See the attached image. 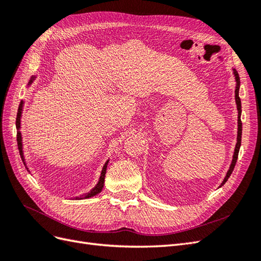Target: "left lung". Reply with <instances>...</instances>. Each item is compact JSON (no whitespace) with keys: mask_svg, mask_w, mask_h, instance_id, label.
Returning a JSON list of instances; mask_svg holds the SVG:
<instances>
[{"mask_svg":"<svg viewBox=\"0 0 261 261\" xmlns=\"http://www.w3.org/2000/svg\"><path fill=\"white\" fill-rule=\"evenodd\" d=\"M233 74L235 76V82H236V87H235V102H236V108H238V111H239V116H238V143H236L235 146V150H234V154H233V159H232V163L230 165V169H228L226 175L223 179L222 183H221L220 187L223 186L226 180L228 179V177L231 176L232 172L235 168V164L236 161H238V156H239V151H240V147H241V143H242V121H241V114H242V103H241V99L239 96V91H240V76L239 73L236 72V69L233 68Z\"/></svg>","mask_w":261,"mask_h":261,"instance_id":"obj_1","label":"left lung"}]
</instances>
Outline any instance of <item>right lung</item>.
<instances>
[{"mask_svg": "<svg viewBox=\"0 0 261 261\" xmlns=\"http://www.w3.org/2000/svg\"><path fill=\"white\" fill-rule=\"evenodd\" d=\"M36 80V76H33L30 78V81L28 83V87L34 83V81ZM22 107H23V101L20 102L19 105V108H18V112H17V117H16V129H17V146H18V150H19V154H20V158L21 160L23 162V164H25V167L27 169L28 172H30L28 170V167L27 164L25 162V156H23V151H22V138H21V133H20V120H21V113H22ZM108 163H109V160L105 163L103 168H102V171H101V174H100V177H99V180L97 185L94 186L91 191L89 193H86V194H83L81 195L80 197H75V199H87V198H90V197H93L98 195L101 191L102 188H103V184H105V177H106V173H107V168H108Z\"/></svg>", "mask_w": 261, "mask_h": 261, "instance_id": "right-lung-1", "label": "right lung"}]
</instances>
